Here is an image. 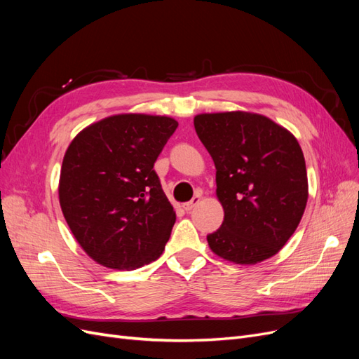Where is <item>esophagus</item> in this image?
I'll list each match as a JSON object with an SVG mask.
<instances>
[{
  "label": "esophagus",
  "instance_id": "obj_1",
  "mask_svg": "<svg viewBox=\"0 0 359 359\" xmlns=\"http://www.w3.org/2000/svg\"><path fill=\"white\" fill-rule=\"evenodd\" d=\"M199 201H201V194H196V196H194L190 202H186V203H182V208L186 210V211H190V210H193L194 206H196L198 203H199Z\"/></svg>",
  "mask_w": 359,
  "mask_h": 359
}]
</instances>
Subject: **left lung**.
<instances>
[{"label":"left lung","mask_w":359,"mask_h":359,"mask_svg":"<svg viewBox=\"0 0 359 359\" xmlns=\"http://www.w3.org/2000/svg\"><path fill=\"white\" fill-rule=\"evenodd\" d=\"M194 130L215 165L224 220L206 236L212 252L253 265L297 231L309 198L306 160L290 132L250 112L201 114Z\"/></svg>","instance_id":"1"}]
</instances>
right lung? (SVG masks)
<instances>
[{"label":"right lung","mask_w":359,"mask_h":359,"mask_svg":"<svg viewBox=\"0 0 359 359\" xmlns=\"http://www.w3.org/2000/svg\"><path fill=\"white\" fill-rule=\"evenodd\" d=\"M177 127L169 116L123 114L72 140L61 166L60 205L95 262L128 271L163 253L177 217L154 163Z\"/></svg>","instance_id":"1"}]
</instances>
